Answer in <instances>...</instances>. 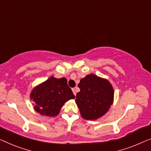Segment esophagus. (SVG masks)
I'll list each match as a JSON object with an SVG mask.
<instances>
[{"label":"esophagus","mask_w":151,"mask_h":151,"mask_svg":"<svg viewBox=\"0 0 151 151\" xmlns=\"http://www.w3.org/2000/svg\"><path fill=\"white\" fill-rule=\"evenodd\" d=\"M72 90H73V93L75 94V96H76V88H73V89H72Z\"/></svg>","instance_id":"1"}]
</instances>
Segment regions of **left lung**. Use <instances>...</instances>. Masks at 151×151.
<instances>
[{"instance_id":"left-lung-1","label":"left lung","mask_w":151,"mask_h":151,"mask_svg":"<svg viewBox=\"0 0 151 151\" xmlns=\"http://www.w3.org/2000/svg\"><path fill=\"white\" fill-rule=\"evenodd\" d=\"M75 102L82 117L96 120L105 114L112 104L114 90L109 81L93 74L81 79Z\"/></svg>"}]
</instances>
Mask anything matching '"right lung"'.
I'll list each match as a JSON object with an SVG mask.
<instances>
[{
	"label": "right lung",
	"instance_id": "add662e5",
	"mask_svg": "<svg viewBox=\"0 0 151 151\" xmlns=\"http://www.w3.org/2000/svg\"><path fill=\"white\" fill-rule=\"evenodd\" d=\"M67 82L66 78L51 76L35 87L30 93V99L35 111L41 115L57 116L64 103L75 98Z\"/></svg>",
	"mask_w": 151,
	"mask_h": 151
}]
</instances>
